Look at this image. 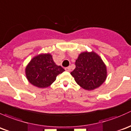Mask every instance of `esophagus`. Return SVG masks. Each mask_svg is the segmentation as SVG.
Returning a JSON list of instances; mask_svg holds the SVG:
<instances>
[{"mask_svg":"<svg viewBox=\"0 0 131 131\" xmlns=\"http://www.w3.org/2000/svg\"><path fill=\"white\" fill-rule=\"evenodd\" d=\"M65 70L66 71H67V72H70V71H71V67H66Z\"/></svg>","mask_w":131,"mask_h":131,"instance_id":"34e87169","label":"esophagus"}]
</instances>
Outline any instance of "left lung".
Returning a JSON list of instances; mask_svg holds the SVG:
<instances>
[{
  "mask_svg": "<svg viewBox=\"0 0 131 131\" xmlns=\"http://www.w3.org/2000/svg\"><path fill=\"white\" fill-rule=\"evenodd\" d=\"M71 74L79 86L86 90L100 87L106 80V67L100 57L94 52L80 53Z\"/></svg>",
  "mask_w": 131,
  "mask_h": 131,
  "instance_id": "1",
  "label": "left lung"
}]
</instances>
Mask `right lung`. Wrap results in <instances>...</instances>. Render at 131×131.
Instances as JSON below:
<instances>
[{
    "label": "right lung",
    "mask_w": 131,
    "mask_h": 131,
    "mask_svg": "<svg viewBox=\"0 0 131 131\" xmlns=\"http://www.w3.org/2000/svg\"><path fill=\"white\" fill-rule=\"evenodd\" d=\"M64 71L61 66L56 65L50 53H41L33 57L25 70L28 81L40 88L50 86Z\"/></svg>",
    "instance_id": "right-lung-1"
}]
</instances>
